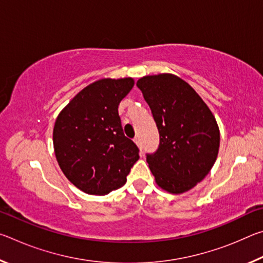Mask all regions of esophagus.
I'll return each instance as SVG.
<instances>
[{
	"mask_svg": "<svg viewBox=\"0 0 263 263\" xmlns=\"http://www.w3.org/2000/svg\"><path fill=\"white\" fill-rule=\"evenodd\" d=\"M133 141H135V144L138 146V147H139V149L141 151V142H140V139H139V137H136L135 139H133Z\"/></svg>",
	"mask_w": 263,
	"mask_h": 263,
	"instance_id": "34e87169",
	"label": "esophagus"
}]
</instances>
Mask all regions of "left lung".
<instances>
[{
	"label": "left lung",
	"instance_id": "1",
	"mask_svg": "<svg viewBox=\"0 0 263 263\" xmlns=\"http://www.w3.org/2000/svg\"><path fill=\"white\" fill-rule=\"evenodd\" d=\"M160 133V145L147 154L160 188L171 194L193 189L211 171L219 151V127L201 96L173 74L147 75L137 81Z\"/></svg>",
	"mask_w": 263,
	"mask_h": 263
}]
</instances>
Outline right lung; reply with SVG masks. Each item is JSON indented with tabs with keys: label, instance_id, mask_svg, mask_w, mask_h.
Here are the masks:
<instances>
[{
	"label": "right lung",
	"instance_id": "right-lung-1",
	"mask_svg": "<svg viewBox=\"0 0 263 263\" xmlns=\"http://www.w3.org/2000/svg\"><path fill=\"white\" fill-rule=\"evenodd\" d=\"M135 86L132 78L101 79L83 88L58 115L53 146L62 173L89 195L125 184L139 149L124 136L118 105Z\"/></svg>",
	"mask_w": 263,
	"mask_h": 263
}]
</instances>
